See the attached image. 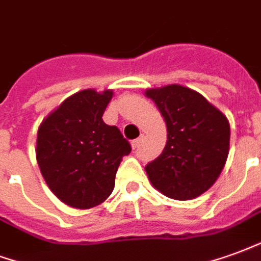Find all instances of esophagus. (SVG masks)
<instances>
[{"mask_svg": "<svg viewBox=\"0 0 261 261\" xmlns=\"http://www.w3.org/2000/svg\"><path fill=\"white\" fill-rule=\"evenodd\" d=\"M141 144V138H137V140H134L133 142H131V146H133V149H136V148H138Z\"/></svg>", "mask_w": 261, "mask_h": 261, "instance_id": "34e87169", "label": "esophagus"}]
</instances>
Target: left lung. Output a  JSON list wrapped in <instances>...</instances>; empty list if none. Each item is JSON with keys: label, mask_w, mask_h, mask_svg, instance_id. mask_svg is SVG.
Instances as JSON below:
<instances>
[{"label": "left lung", "mask_w": 261, "mask_h": 261, "mask_svg": "<svg viewBox=\"0 0 261 261\" xmlns=\"http://www.w3.org/2000/svg\"><path fill=\"white\" fill-rule=\"evenodd\" d=\"M167 127L159 158L148 163L153 188L177 200H190L209 190L221 174L229 152V123L199 92L179 84L148 88Z\"/></svg>", "instance_id": "left-lung-1"}]
</instances>
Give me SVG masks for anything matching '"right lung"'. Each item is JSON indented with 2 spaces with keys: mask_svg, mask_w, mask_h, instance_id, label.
<instances>
[{
  "mask_svg": "<svg viewBox=\"0 0 261 261\" xmlns=\"http://www.w3.org/2000/svg\"><path fill=\"white\" fill-rule=\"evenodd\" d=\"M112 96V90H82L38 127L40 171L52 194L74 209H91L109 198L121 159L131 152L120 130L102 120Z\"/></svg>",
  "mask_w": 261,
  "mask_h": 261,
  "instance_id": "right-lung-1",
  "label": "right lung"
}]
</instances>
